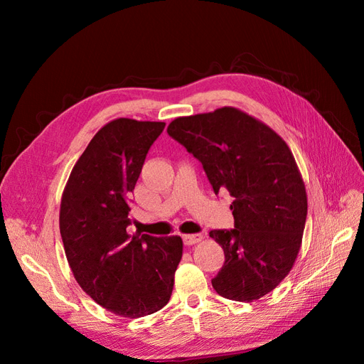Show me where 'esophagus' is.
I'll use <instances>...</instances> for the list:
<instances>
[{"instance_id": "esophagus-1", "label": "esophagus", "mask_w": 364, "mask_h": 364, "mask_svg": "<svg viewBox=\"0 0 364 364\" xmlns=\"http://www.w3.org/2000/svg\"><path fill=\"white\" fill-rule=\"evenodd\" d=\"M203 235L202 234H194V235H183V245L186 246H191V245H196L199 243V241H202Z\"/></svg>"}]
</instances>
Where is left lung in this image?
Instances as JSON below:
<instances>
[{
	"label": "left lung",
	"mask_w": 364,
	"mask_h": 364,
	"mask_svg": "<svg viewBox=\"0 0 364 364\" xmlns=\"http://www.w3.org/2000/svg\"><path fill=\"white\" fill-rule=\"evenodd\" d=\"M167 132L202 162L215 194L234 197V229L209 232L225 250L214 290L230 301L259 299L291 270L305 228V185L289 146L235 107L176 118Z\"/></svg>",
	"instance_id": "obj_1"
}]
</instances>
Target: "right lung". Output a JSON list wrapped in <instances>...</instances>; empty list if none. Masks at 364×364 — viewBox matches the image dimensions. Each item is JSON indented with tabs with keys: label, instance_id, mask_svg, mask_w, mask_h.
<instances>
[{
	"label": "right lung",
	"instance_id": "add662e5",
	"mask_svg": "<svg viewBox=\"0 0 364 364\" xmlns=\"http://www.w3.org/2000/svg\"><path fill=\"white\" fill-rule=\"evenodd\" d=\"M165 123L118 118L75 162L60 203V235L75 281L107 311L136 318L167 305L181 237L127 234L130 194Z\"/></svg>",
	"mask_w": 364,
	"mask_h": 364
}]
</instances>
